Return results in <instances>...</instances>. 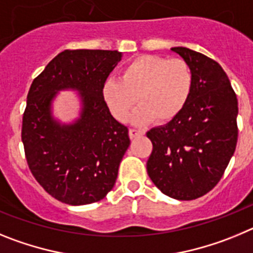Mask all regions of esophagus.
Listing matches in <instances>:
<instances>
[{"label": "esophagus", "mask_w": 253, "mask_h": 253, "mask_svg": "<svg viewBox=\"0 0 253 253\" xmlns=\"http://www.w3.org/2000/svg\"><path fill=\"white\" fill-rule=\"evenodd\" d=\"M143 134H144V131L139 130V129H134V128L129 129V135H130L131 139H134V138H137V137H140V135H143Z\"/></svg>", "instance_id": "34e87169"}]
</instances>
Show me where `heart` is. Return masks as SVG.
I'll return each mask as SVG.
<instances>
[{"label": "heart", "mask_w": 253, "mask_h": 253, "mask_svg": "<svg viewBox=\"0 0 253 253\" xmlns=\"http://www.w3.org/2000/svg\"><path fill=\"white\" fill-rule=\"evenodd\" d=\"M193 69L180 58L144 54L123 67L120 80L107 78L101 88L105 104L114 118L126 122L139 101L133 122L143 125L156 119L169 122L181 114L193 91Z\"/></svg>", "instance_id": "obj_1"}]
</instances>
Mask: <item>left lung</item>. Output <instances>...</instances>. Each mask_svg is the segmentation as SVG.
Returning <instances> with one entry per match:
<instances>
[{
  "label": "left lung",
  "instance_id": "left-lung-1",
  "mask_svg": "<svg viewBox=\"0 0 253 253\" xmlns=\"http://www.w3.org/2000/svg\"><path fill=\"white\" fill-rule=\"evenodd\" d=\"M171 50L193 69L191 96L178 116L147 133L149 178L165 195L194 200L222 178L237 146L238 101L215 60L184 46Z\"/></svg>",
  "mask_w": 253,
  "mask_h": 253
}]
</instances>
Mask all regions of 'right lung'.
<instances>
[{"label": "right lung", "instance_id": "right-lung-1", "mask_svg": "<svg viewBox=\"0 0 253 253\" xmlns=\"http://www.w3.org/2000/svg\"><path fill=\"white\" fill-rule=\"evenodd\" d=\"M122 57L118 50H64L30 86L21 130L26 161L43 189L64 204L99 202L115 185L130 139L101 88ZM66 89L78 92L82 105L78 119L68 125L51 110L57 92Z\"/></svg>", "mask_w": 253, "mask_h": 253}]
</instances>
